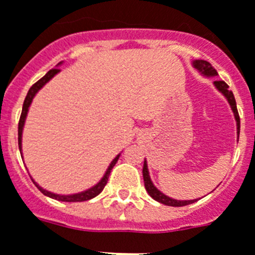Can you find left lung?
I'll use <instances>...</instances> for the list:
<instances>
[{
  "label": "left lung",
  "instance_id": "obj_1",
  "mask_svg": "<svg viewBox=\"0 0 255 255\" xmlns=\"http://www.w3.org/2000/svg\"><path fill=\"white\" fill-rule=\"evenodd\" d=\"M193 66L194 68H197L198 71L201 72L202 75L207 76V78H210V76H217L218 72L217 70L213 67V66L209 63L207 61H204V59H196L193 61ZM214 85L217 88L218 91L227 98V101L228 104L231 105V109L233 111V115H235V119H236V124H237V137H239V134H240V117H239V111H237V106H236V100H235V96H233L232 91H230V87L227 85V83H224L223 80H217L214 81ZM239 141V140H237ZM142 176H144V183H145V189L149 193V196L153 198V200L158 201L160 204L167 205V206H187V205L193 204L196 202L197 200H188V201H179V200H174V198H170L168 196L163 194L160 190H158L157 188L154 187V184L151 183L150 176H149V171H147V163L146 160H144V167H142Z\"/></svg>",
  "mask_w": 255,
  "mask_h": 255
}]
</instances>
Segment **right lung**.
I'll use <instances>...</instances> for the list:
<instances>
[{
    "label": "right lung",
    "mask_w": 255,
    "mask_h": 255,
    "mask_svg": "<svg viewBox=\"0 0 255 255\" xmlns=\"http://www.w3.org/2000/svg\"><path fill=\"white\" fill-rule=\"evenodd\" d=\"M61 65V63H59ZM61 71L59 68H53V70H50V71L48 72V74L45 75L44 78H41L40 80L37 81V83H35V84L32 85L31 88H29L28 93H27V96H25V100H24V104H23V109H22V114H20V119H19V124H18V144H19V150H20V154H22V133H23V127H24V122H25V118H27V113H28V108L29 105H31L32 100H33V97L36 96V93H37L40 89H41L42 87H44L46 83H48L49 80H50L51 78H54V75H57L58 72ZM119 155L121 154H118L117 157L114 158V159L111 160L110 166L108 167V170H106V172H105L104 177H102L101 180L98 181L97 184H96L95 187L89 188V189L84 190V192H80V193H75V194H68V196H63V194H55V193H51V192H48L46 189H42L40 185H38L37 183H36L33 179H32V181H33V184H35L36 187L40 189V192H41L42 194H45V196L50 197V198H54V200H58V201H62V202H83V201H88V200H92V198H95L96 196H98V194L101 193L102 190H104L105 185L108 184V180H109V175H110L111 170H113V167L115 166V163L118 162V159H119Z\"/></svg>",
    "instance_id": "1"
}]
</instances>
